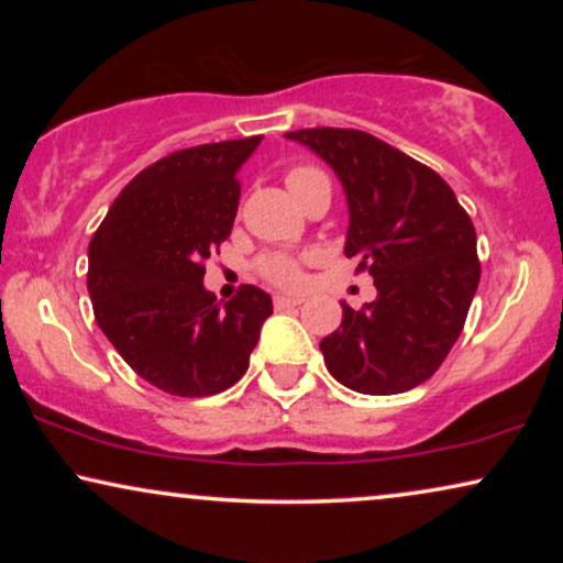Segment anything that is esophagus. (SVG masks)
Masks as SVG:
<instances>
[{"label": "esophagus", "instance_id": "34e87169", "mask_svg": "<svg viewBox=\"0 0 563 563\" xmlns=\"http://www.w3.org/2000/svg\"><path fill=\"white\" fill-rule=\"evenodd\" d=\"M297 305H302V299H299V297H289V295H276L274 297L276 310H287V307H297Z\"/></svg>", "mask_w": 563, "mask_h": 563}]
</instances>
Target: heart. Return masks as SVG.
I'll list each match as a JSON object with an SVG mask.
<instances>
[{"instance_id": "1", "label": "heart", "mask_w": 563, "mask_h": 563, "mask_svg": "<svg viewBox=\"0 0 563 563\" xmlns=\"http://www.w3.org/2000/svg\"><path fill=\"white\" fill-rule=\"evenodd\" d=\"M320 176L322 174L318 172V168H310V166L291 168V172L287 174V187H289V191L297 199L299 191H302L310 181L320 179ZM258 268H261V274L266 276V279L282 284V287H295V284H299V276H302V274H299L297 261L289 258V256H279V253L261 258Z\"/></svg>"}]
</instances>
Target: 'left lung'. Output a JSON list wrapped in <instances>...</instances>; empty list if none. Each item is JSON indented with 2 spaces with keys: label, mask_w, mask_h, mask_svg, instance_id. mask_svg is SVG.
I'll use <instances>...</instances> for the list:
<instances>
[{
  "label": "left lung",
  "mask_w": 563,
  "mask_h": 563,
  "mask_svg": "<svg viewBox=\"0 0 563 563\" xmlns=\"http://www.w3.org/2000/svg\"><path fill=\"white\" fill-rule=\"evenodd\" d=\"M297 141L333 168L349 202L345 256L374 276L376 299L320 341L328 372L361 395H399L443 364L479 287L476 233L433 168L379 137L305 128Z\"/></svg>",
  "instance_id": "8db88e82"
}]
</instances>
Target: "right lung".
Segmentation results:
<instances>
[{"instance_id":"add662e5","label":"right lung","mask_w":563,"mask_h":563,"mask_svg":"<svg viewBox=\"0 0 563 563\" xmlns=\"http://www.w3.org/2000/svg\"><path fill=\"white\" fill-rule=\"evenodd\" d=\"M261 135L176 151L143 168L89 243L87 287L128 366L176 397H210L241 379L274 305L245 284L222 307L205 261L233 230L238 172Z\"/></svg>"}]
</instances>
